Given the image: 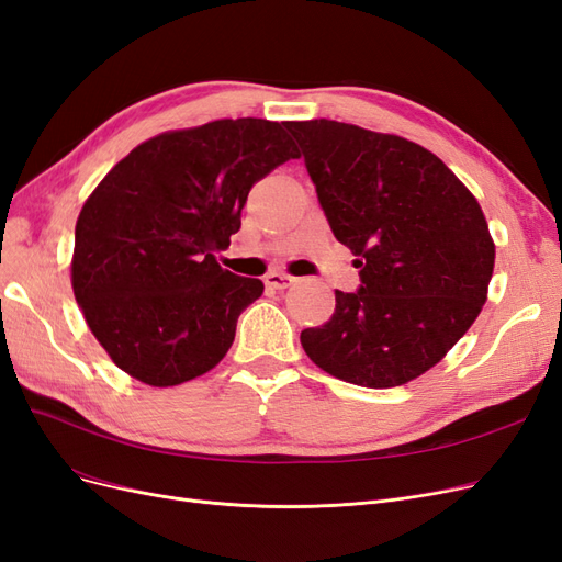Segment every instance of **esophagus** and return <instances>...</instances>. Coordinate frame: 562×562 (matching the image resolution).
<instances>
[{
    "label": "esophagus",
    "mask_w": 562,
    "mask_h": 562,
    "mask_svg": "<svg viewBox=\"0 0 562 562\" xmlns=\"http://www.w3.org/2000/svg\"><path fill=\"white\" fill-rule=\"evenodd\" d=\"M265 283H267L269 288H274V291H285V288L295 285L297 279L291 277V274H281V271H271V274L265 277Z\"/></svg>",
    "instance_id": "34e87169"
}]
</instances>
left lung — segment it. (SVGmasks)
Here are the masks:
<instances>
[{
  "label": "left lung",
  "instance_id": "8db88e82",
  "mask_svg": "<svg viewBox=\"0 0 562 562\" xmlns=\"http://www.w3.org/2000/svg\"><path fill=\"white\" fill-rule=\"evenodd\" d=\"M339 244L361 267L356 293L300 342L328 375L370 389L407 384L457 345L495 269L481 203L434 151L401 135L312 119L288 122Z\"/></svg>",
  "mask_w": 562,
  "mask_h": 562
}]
</instances>
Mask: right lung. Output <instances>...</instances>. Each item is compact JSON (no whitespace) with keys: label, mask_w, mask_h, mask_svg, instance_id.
<instances>
[{"label":"right lung","mask_w":562,"mask_h":562,"mask_svg":"<svg viewBox=\"0 0 562 562\" xmlns=\"http://www.w3.org/2000/svg\"><path fill=\"white\" fill-rule=\"evenodd\" d=\"M300 151L279 122L217 119L155 135L119 161L75 227L72 291L116 368L149 386L213 370L265 291L215 260L250 187Z\"/></svg>","instance_id":"add662e5"}]
</instances>
